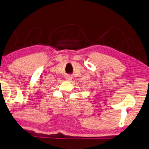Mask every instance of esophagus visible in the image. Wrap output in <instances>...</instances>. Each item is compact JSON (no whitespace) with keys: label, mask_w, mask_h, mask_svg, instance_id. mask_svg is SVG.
Listing matches in <instances>:
<instances>
[{"label":"esophagus","mask_w":149,"mask_h":149,"mask_svg":"<svg viewBox=\"0 0 149 149\" xmlns=\"http://www.w3.org/2000/svg\"><path fill=\"white\" fill-rule=\"evenodd\" d=\"M66 80H68V81H70V80H72V79H71V77L69 76V77H66Z\"/></svg>","instance_id":"esophagus-1"}]
</instances>
